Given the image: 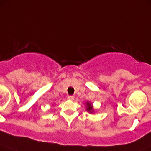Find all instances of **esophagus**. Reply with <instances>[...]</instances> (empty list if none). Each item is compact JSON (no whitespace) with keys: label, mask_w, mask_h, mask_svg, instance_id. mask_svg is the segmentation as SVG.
I'll return each mask as SVG.
<instances>
[{"label":"esophagus","mask_w":151,"mask_h":151,"mask_svg":"<svg viewBox=\"0 0 151 151\" xmlns=\"http://www.w3.org/2000/svg\"><path fill=\"white\" fill-rule=\"evenodd\" d=\"M68 99L69 100H71V101H72V100L74 99V96H68Z\"/></svg>","instance_id":"obj_1"}]
</instances>
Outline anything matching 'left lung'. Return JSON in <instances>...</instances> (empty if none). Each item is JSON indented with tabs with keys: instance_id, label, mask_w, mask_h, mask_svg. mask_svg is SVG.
<instances>
[{
	"instance_id": "8db88e82",
	"label": "left lung",
	"mask_w": 151,
	"mask_h": 151,
	"mask_svg": "<svg viewBox=\"0 0 151 151\" xmlns=\"http://www.w3.org/2000/svg\"><path fill=\"white\" fill-rule=\"evenodd\" d=\"M85 106H86L87 112H88L89 113H93L94 109L92 103L90 102V101H87V102H85Z\"/></svg>"
}]
</instances>
